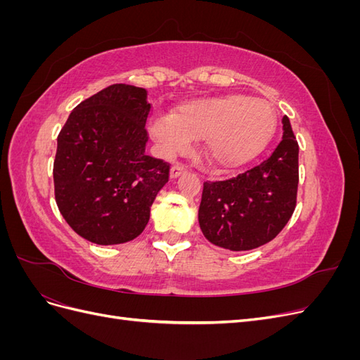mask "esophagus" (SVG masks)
<instances>
[{"instance_id":"obj_1","label":"esophagus","mask_w":360,"mask_h":360,"mask_svg":"<svg viewBox=\"0 0 360 360\" xmlns=\"http://www.w3.org/2000/svg\"><path fill=\"white\" fill-rule=\"evenodd\" d=\"M184 169L181 165H172V168H171V171H169V177L171 179H177V177H180L181 174H184Z\"/></svg>"}]
</instances>
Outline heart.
Wrapping results in <instances>:
<instances>
[{
  "label": "heart",
  "instance_id": "obj_1",
  "mask_svg": "<svg viewBox=\"0 0 360 360\" xmlns=\"http://www.w3.org/2000/svg\"><path fill=\"white\" fill-rule=\"evenodd\" d=\"M278 120L271 105L245 94L200 97L184 102L172 114H155L148 132L160 153L172 158L202 139V151L222 171L238 169L269 147Z\"/></svg>",
  "mask_w": 360,
  "mask_h": 360
}]
</instances>
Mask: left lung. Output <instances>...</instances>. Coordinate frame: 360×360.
Listing matches in <instances>:
<instances>
[{
	"label": "left lung",
	"instance_id": "8db88e82",
	"mask_svg": "<svg viewBox=\"0 0 360 360\" xmlns=\"http://www.w3.org/2000/svg\"><path fill=\"white\" fill-rule=\"evenodd\" d=\"M282 141L261 165L225 181L204 183L198 222L210 243L250 250L269 243L296 207L299 146L290 120L282 117Z\"/></svg>",
	"mask_w": 360,
	"mask_h": 360
}]
</instances>
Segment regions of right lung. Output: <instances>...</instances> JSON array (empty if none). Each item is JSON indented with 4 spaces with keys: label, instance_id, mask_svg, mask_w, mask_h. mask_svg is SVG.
I'll return each mask as SVG.
<instances>
[{
    "label": "right lung",
    "instance_id": "add662e5",
    "mask_svg": "<svg viewBox=\"0 0 360 360\" xmlns=\"http://www.w3.org/2000/svg\"><path fill=\"white\" fill-rule=\"evenodd\" d=\"M147 90L115 84L81 102L57 139L56 201L72 230L96 245L144 231L169 165L147 156Z\"/></svg>",
    "mask_w": 360,
    "mask_h": 360
}]
</instances>
